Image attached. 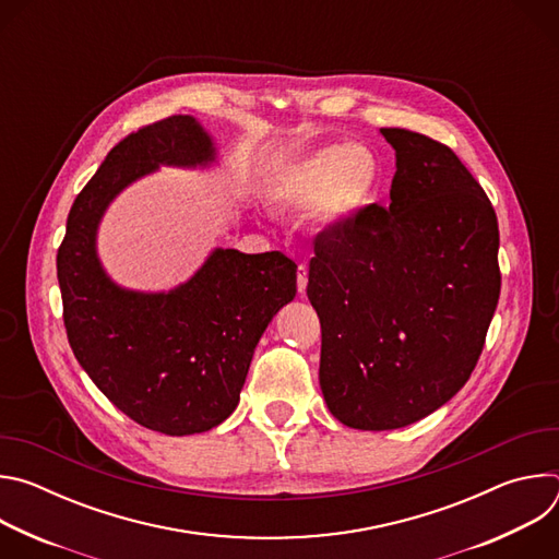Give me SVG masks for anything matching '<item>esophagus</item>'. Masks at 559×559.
<instances>
[{"instance_id":"34e87169","label":"esophagus","mask_w":559,"mask_h":559,"mask_svg":"<svg viewBox=\"0 0 559 559\" xmlns=\"http://www.w3.org/2000/svg\"><path fill=\"white\" fill-rule=\"evenodd\" d=\"M296 287H298L300 294H305V289H307V265H305V263L298 265V272H296Z\"/></svg>"}]
</instances>
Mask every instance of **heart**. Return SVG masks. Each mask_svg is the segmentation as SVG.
Listing matches in <instances>:
<instances>
[{"label": "heart", "instance_id": "obj_1", "mask_svg": "<svg viewBox=\"0 0 559 559\" xmlns=\"http://www.w3.org/2000/svg\"><path fill=\"white\" fill-rule=\"evenodd\" d=\"M380 173L371 147L336 143L294 162L281 175L274 197L296 214L313 212V223L321 229H336L373 201Z\"/></svg>", "mask_w": 559, "mask_h": 559}]
</instances>
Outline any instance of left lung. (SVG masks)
I'll return each instance as SVG.
<instances>
[{
	"label": "left lung",
	"mask_w": 559,
	"mask_h": 559,
	"mask_svg": "<svg viewBox=\"0 0 559 559\" xmlns=\"http://www.w3.org/2000/svg\"><path fill=\"white\" fill-rule=\"evenodd\" d=\"M395 150L389 207L316 236L307 298L321 389L352 429L407 427L464 386L500 298L496 210L451 147L380 128Z\"/></svg>",
	"instance_id": "1"
}]
</instances>
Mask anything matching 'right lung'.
Listing matches in <instances>:
<instances>
[{
  "label": "right lung",
  "mask_w": 559,
  "mask_h": 559,
  "mask_svg": "<svg viewBox=\"0 0 559 559\" xmlns=\"http://www.w3.org/2000/svg\"><path fill=\"white\" fill-rule=\"evenodd\" d=\"M214 156L188 115L128 134L76 194L57 252L74 358L119 412L166 436L210 431L236 409L263 332L296 296V263L281 252L218 248L190 281L156 294L104 272L97 227L110 201L158 166H210Z\"/></svg>",
  "instance_id": "right-lung-1"
}]
</instances>
